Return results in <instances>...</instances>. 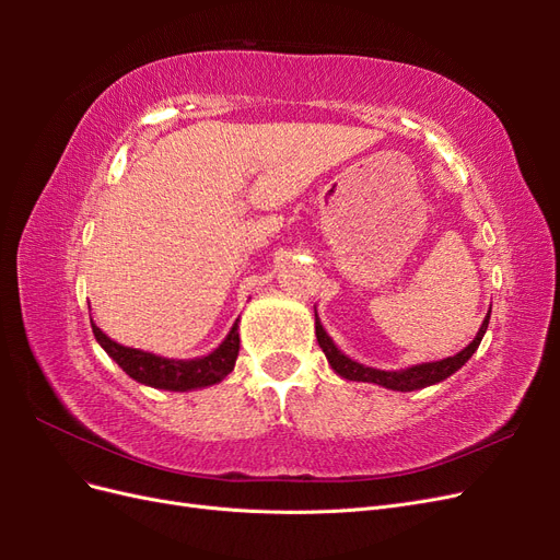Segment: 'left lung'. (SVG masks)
Here are the masks:
<instances>
[{"label":"left lung","mask_w":560,"mask_h":560,"mask_svg":"<svg viewBox=\"0 0 560 560\" xmlns=\"http://www.w3.org/2000/svg\"><path fill=\"white\" fill-rule=\"evenodd\" d=\"M488 319H490V313L486 315L477 338H474V341L465 350L453 354V358L439 360V362H428V364H418V366H409V369H404V371L371 369V366H364L360 362L346 358V354L334 346V341L327 336V331L322 329V325L317 322V315H315V334H317V343H319L322 352L327 354V360H329L331 369L336 371L338 376H343L348 381L376 383V385H383V387H389V389H399V393H411V389L434 385L439 381L448 378L451 374H455V371L460 369L471 358L474 350L479 348L481 338H483V334L488 329Z\"/></svg>","instance_id":"1"}]
</instances>
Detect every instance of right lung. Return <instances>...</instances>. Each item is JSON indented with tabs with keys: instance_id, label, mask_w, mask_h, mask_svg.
<instances>
[{
	"instance_id": "right-lung-1",
	"label": "right lung",
	"mask_w": 560,
	"mask_h": 560,
	"mask_svg": "<svg viewBox=\"0 0 560 560\" xmlns=\"http://www.w3.org/2000/svg\"><path fill=\"white\" fill-rule=\"evenodd\" d=\"M93 334L97 338V343L105 348L109 358L121 366L130 378L159 389H175V393L219 383L224 376L231 374L241 350L238 322L233 325L226 341L214 352H210L208 358H200V360H165V358H159V354L118 346L95 325H93Z\"/></svg>"
}]
</instances>
